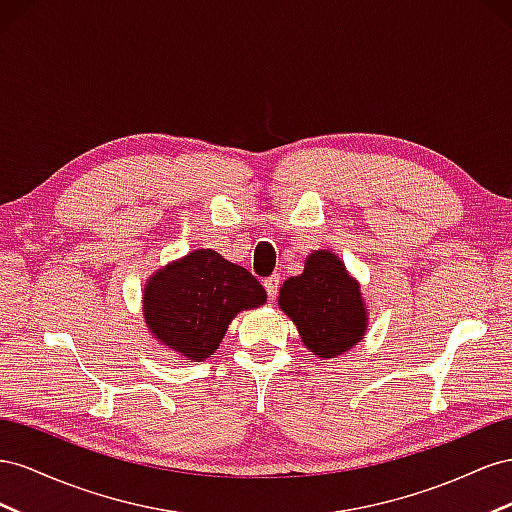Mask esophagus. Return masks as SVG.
Returning <instances> with one entry per match:
<instances>
[{
	"instance_id": "1",
	"label": "esophagus",
	"mask_w": 512,
	"mask_h": 512,
	"mask_svg": "<svg viewBox=\"0 0 512 512\" xmlns=\"http://www.w3.org/2000/svg\"><path fill=\"white\" fill-rule=\"evenodd\" d=\"M279 285H281V276L279 274H272V276H268V279L264 281V287L268 291V298L270 300L276 298V291H279Z\"/></svg>"
}]
</instances>
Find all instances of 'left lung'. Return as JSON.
<instances>
[{
	"label": "left lung",
	"mask_w": 512,
	"mask_h": 512,
	"mask_svg": "<svg viewBox=\"0 0 512 512\" xmlns=\"http://www.w3.org/2000/svg\"><path fill=\"white\" fill-rule=\"evenodd\" d=\"M279 309L296 324L304 347L321 360L349 352L369 328L360 283L328 248L306 255L302 274L283 283Z\"/></svg>",
	"instance_id": "obj_1"
}]
</instances>
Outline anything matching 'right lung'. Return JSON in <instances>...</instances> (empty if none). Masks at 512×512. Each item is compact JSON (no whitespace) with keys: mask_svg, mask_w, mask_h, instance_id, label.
<instances>
[{"mask_svg":"<svg viewBox=\"0 0 512 512\" xmlns=\"http://www.w3.org/2000/svg\"><path fill=\"white\" fill-rule=\"evenodd\" d=\"M268 300L246 268L212 248H197L158 268L143 287V319L152 339L188 362L210 358L242 311Z\"/></svg>","mask_w":512,"mask_h":512,"instance_id":"right-lung-1","label":"right lung"}]
</instances>
